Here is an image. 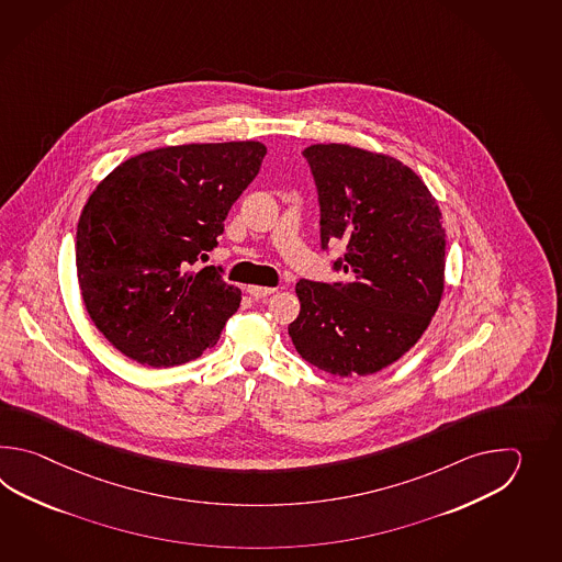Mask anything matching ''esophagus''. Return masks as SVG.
<instances>
[{
    "instance_id": "34e87169",
    "label": "esophagus",
    "mask_w": 562,
    "mask_h": 562,
    "mask_svg": "<svg viewBox=\"0 0 562 562\" xmlns=\"http://www.w3.org/2000/svg\"><path fill=\"white\" fill-rule=\"evenodd\" d=\"M247 293H249L252 299H263L273 295L276 289H273V286L249 285L247 286Z\"/></svg>"
}]
</instances>
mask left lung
I'll return each instance as SVG.
<instances>
[{
    "mask_svg": "<svg viewBox=\"0 0 562 562\" xmlns=\"http://www.w3.org/2000/svg\"><path fill=\"white\" fill-rule=\"evenodd\" d=\"M322 247L346 243V283L301 279L289 325L299 356L339 378L371 375L418 344L443 295L446 231L434 194L394 156L311 144Z\"/></svg>",
    "mask_w": 562,
    "mask_h": 562,
    "instance_id": "1",
    "label": "left lung"
}]
</instances>
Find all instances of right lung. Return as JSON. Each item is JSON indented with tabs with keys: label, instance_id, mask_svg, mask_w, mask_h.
I'll use <instances>...</instances> for the list:
<instances>
[{
	"label": "right lung",
	"instance_id": "obj_1",
	"mask_svg": "<svg viewBox=\"0 0 562 562\" xmlns=\"http://www.w3.org/2000/svg\"><path fill=\"white\" fill-rule=\"evenodd\" d=\"M265 155L257 140L162 146L124 160L88 196L76 233L78 285L120 353L172 368L218 341L240 289L215 267L191 265L218 245Z\"/></svg>",
	"mask_w": 562,
	"mask_h": 562
}]
</instances>
